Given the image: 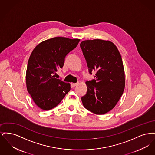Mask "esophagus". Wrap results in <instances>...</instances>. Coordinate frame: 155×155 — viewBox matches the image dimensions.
I'll list each match as a JSON object with an SVG mask.
<instances>
[{"instance_id": "obj_1", "label": "esophagus", "mask_w": 155, "mask_h": 155, "mask_svg": "<svg viewBox=\"0 0 155 155\" xmlns=\"http://www.w3.org/2000/svg\"><path fill=\"white\" fill-rule=\"evenodd\" d=\"M78 84H79L78 82H77V83H73V84H72V85H73V87H76Z\"/></svg>"}]
</instances>
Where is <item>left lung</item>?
Listing matches in <instances>:
<instances>
[{
  "mask_svg": "<svg viewBox=\"0 0 155 155\" xmlns=\"http://www.w3.org/2000/svg\"><path fill=\"white\" fill-rule=\"evenodd\" d=\"M89 73L96 71L95 79L87 81V94L81 97L85 109L96 114L113 109L125 87L123 63L113 42L101 39L86 40L80 44Z\"/></svg>",
  "mask_w": 155,
  "mask_h": 155,
  "instance_id": "1",
  "label": "left lung"
}]
</instances>
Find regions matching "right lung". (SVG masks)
I'll list each match as a JSON object with an SVG mask.
<instances>
[{
  "label": "right lung",
  "instance_id": "add662e5",
  "mask_svg": "<svg viewBox=\"0 0 155 155\" xmlns=\"http://www.w3.org/2000/svg\"><path fill=\"white\" fill-rule=\"evenodd\" d=\"M79 39L54 37L38 45L31 53L26 71L27 88L34 102L49 110L60 103L70 84L55 78L67 54L76 48Z\"/></svg>",
  "mask_w": 155,
  "mask_h": 155
}]
</instances>
